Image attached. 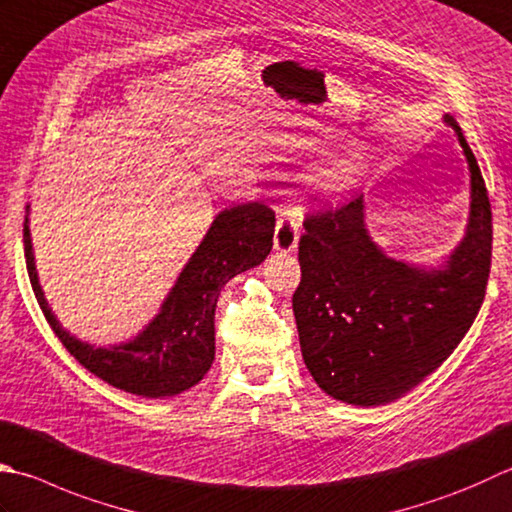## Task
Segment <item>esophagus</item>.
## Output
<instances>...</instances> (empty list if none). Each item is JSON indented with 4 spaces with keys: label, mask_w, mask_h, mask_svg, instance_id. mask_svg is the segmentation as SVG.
<instances>
[{
    "label": "esophagus",
    "mask_w": 512,
    "mask_h": 512,
    "mask_svg": "<svg viewBox=\"0 0 512 512\" xmlns=\"http://www.w3.org/2000/svg\"><path fill=\"white\" fill-rule=\"evenodd\" d=\"M299 242V210L297 206H282L275 226V250L277 253H293Z\"/></svg>",
    "instance_id": "obj_1"
}]
</instances>
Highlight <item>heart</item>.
<instances>
[{"instance_id": "heart-1", "label": "heart", "mask_w": 512, "mask_h": 512, "mask_svg": "<svg viewBox=\"0 0 512 512\" xmlns=\"http://www.w3.org/2000/svg\"><path fill=\"white\" fill-rule=\"evenodd\" d=\"M344 170L339 168V170H330V173H326V175H319L317 177V182L322 184V186H328V188H339L342 186V182H344Z\"/></svg>"}]
</instances>
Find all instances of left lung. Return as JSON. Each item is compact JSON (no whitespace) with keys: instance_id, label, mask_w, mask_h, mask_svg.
Wrapping results in <instances>:
<instances>
[{"instance_id":"obj_1","label":"left lung","mask_w":512,"mask_h":512,"mask_svg":"<svg viewBox=\"0 0 512 512\" xmlns=\"http://www.w3.org/2000/svg\"><path fill=\"white\" fill-rule=\"evenodd\" d=\"M444 122L464 148L470 213L442 266L386 255L366 228L364 195L304 222L293 295L299 346L317 386L339 402L382 406L408 393L446 362L484 304L493 215L462 128L450 115Z\"/></svg>"}]
</instances>
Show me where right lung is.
Masks as SVG:
<instances>
[{
    "mask_svg": "<svg viewBox=\"0 0 512 512\" xmlns=\"http://www.w3.org/2000/svg\"><path fill=\"white\" fill-rule=\"evenodd\" d=\"M28 208L24 255L30 286L59 342L90 373L130 395L173 397L204 379L215 359V306L228 279L255 268L273 248L275 213L259 202L224 208L188 259L159 313L137 337L95 346L70 335L50 310L39 286Z\"/></svg>",
    "mask_w": 512,
    "mask_h": 512,
    "instance_id": "obj_1",
    "label": "right lung"
}]
</instances>
